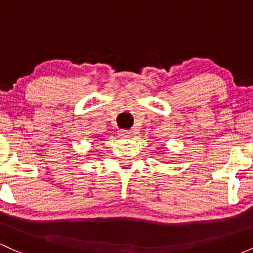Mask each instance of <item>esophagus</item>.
Masks as SVG:
<instances>
[{
	"label": "esophagus",
	"instance_id": "34e87169",
	"mask_svg": "<svg viewBox=\"0 0 253 253\" xmlns=\"http://www.w3.org/2000/svg\"><path fill=\"white\" fill-rule=\"evenodd\" d=\"M118 135H119V136H121L122 138H129L130 136H131V132L127 131V130H119Z\"/></svg>",
	"mask_w": 253,
	"mask_h": 253
}]
</instances>
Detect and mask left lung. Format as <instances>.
<instances>
[{"instance_id":"left-lung-1","label":"left lung","mask_w":253,"mask_h":253,"mask_svg":"<svg viewBox=\"0 0 253 253\" xmlns=\"http://www.w3.org/2000/svg\"><path fill=\"white\" fill-rule=\"evenodd\" d=\"M162 153H164V151H163V152H162Z\"/></svg>"}]
</instances>
